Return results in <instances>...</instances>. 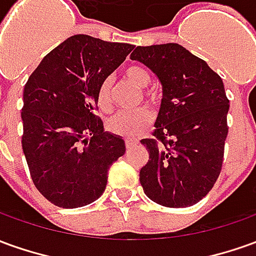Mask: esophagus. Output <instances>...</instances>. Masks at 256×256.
Segmentation results:
<instances>
[{
	"label": "esophagus",
	"instance_id": "esophagus-1",
	"mask_svg": "<svg viewBox=\"0 0 256 256\" xmlns=\"http://www.w3.org/2000/svg\"><path fill=\"white\" fill-rule=\"evenodd\" d=\"M133 144H134V141H132V140H126L124 141V146H126V148H132V146H133Z\"/></svg>",
	"mask_w": 256,
	"mask_h": 256
}]
</instances>
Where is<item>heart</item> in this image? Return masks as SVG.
<instances>
[{
    "label": "heart",
    "instance_id": "b5f03b06",
    "mask_svg": "<svg viewBox=\"0 0 256 256\" xmlns=\"http://www.w3.org/2000/svg\"><path fill=\"white\" fill-rule=\"evenodd\" d=\"M124 76L130 83L138 88H146L151 83V74L146 68L140 65L128 66ZM98 108L104 112H110L112 108V80L104 78L97 91ZM154 115L148 108H138L134 110H120L108 120V130L123 138H137L144 134L152 124Z\"/></svg>",
    "mask_w": 256,
    "mask_h": 256
}]
</instances>
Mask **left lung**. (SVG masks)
<instances>
[{
	"label": "left lung",
	"instance_id": "1",
	"mask_svg": "<svg viewBox=\"0 0 256 256\" xmlns=\"http://www.w3.org/2000/svg\"><path fill=\"white\" fill-rule=\"evenodd\" d=\"M130 60L144 64L164 88L150 159L140 170L144 192L168 208H187L212 190L223 165L228 98L222 78L176 42L137 47Z\"/></svg>",
	"mask_w": 256,
	"mask_h": 256
}]
</instances>
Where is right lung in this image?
Here are the masks:
<instances>
[{
  "label": "right lung",
  "instance_id": "add662e5",
  "mask_svg": "<svg viewBox=\"0 0 256 256\" xmlns=\"http://www.w3.org/2000/svg\"><path fill=\"white\" fill-rule=\"evenodd\" d=\"M134 46L87 34L69 37L47 54L23 91L22 148L36 188L60 208L102 196L110 166L124 151L96 115L97 91Z\"/></svg>",
  "mask_w": 256,
  "mask_h": 256
}]
</instances>
